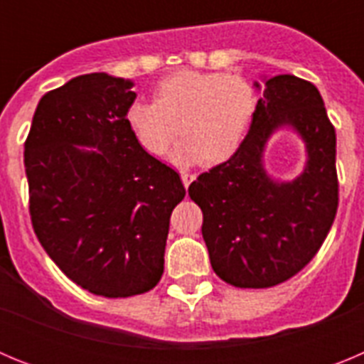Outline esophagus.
I'll list each match as a JSON object with an SVG mask.
<instances>
[{
    "label": "esophagus",
    "mask_w": 364,
    "mask_h": 364,
    "mask_svg": "<svg viewBox=\"0 0 364 364\" xmlns=\"http://www.w3.org/2000/svg\"><path fill=\"white\" fill-rule=\"evenodd\" d=\"M180 178H182V184H184V188L188 189L189 184H191L193 180H195V175H193V173H188V171H180Z\"/></svg>",
    "instance_id": "obj_1"
}]
</instances>
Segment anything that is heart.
<instances>
[{"mask_svg":"<svg viewBox=\"0 0 364 364\" xmlns=\"http://www.w3.org/2000/svg\"><path fill=\"white\" fill-rule=\"evenodd\" d=\"M255 107V91L240 74L184 69L154 85L153 102L133 100L125 124L154 156H162L178 133L182 140L171 151L173 162L215 166L239 149Z\"/></svg>","mask_w":364,"mask_h":364,"instance_id":"obj_1","label":"heart"}]
</instances>
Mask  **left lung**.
Masks as SVG:
<instances>
[{
	"label": "left lung",
	"mask_w": 364,
	"mask_h": 364,
	"mask_svg": "<svg viewBox=\"0 0 364 364\" xmlns=\"http://www.w3.org/2000/svg\"><path fill=\"white\" fill-rule=\"evenodd\" d=\"M281 127L297 130L307 146V166L291 183L272 181L262 164ZM188 191L204 215L202 237L222 281L272 288L301 272L323 246L339 204L336 129L317 87L294 74L266 78L239 149Z\"/></svg>",
	"instance_id": "1"
}]
</instances>
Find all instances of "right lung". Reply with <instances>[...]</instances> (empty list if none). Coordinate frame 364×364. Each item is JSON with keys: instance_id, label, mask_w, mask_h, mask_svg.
Wrapping results in <instances>:
<instances>
[{"instance_id": "obj_1", "label": "right lung", "mask_w": 364, "mask_h": 364, "mask_svg": "<svg viewBox=\"0 0 364 364\" xmlns=\"http://www.w3.org/2000/svg\"><path fill=\"white\" fill-rule=\"evenodd\" d=\"M131 87L105 73L76 76L43 95L25 140L38 240L70 281L111 299L159 284L169 217L186 195L125 124Z\"/></svg>"}]
</instances>
